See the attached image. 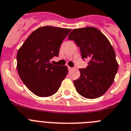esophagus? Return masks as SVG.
<instances>
[{"label":"esophagus","instance_id":"34e87169","mask_svg":"<svg viewBox=\"0 0 131 131\" xmlns=\"http://www.w3.org/2000/svg\"><path fill=\"white\" fill-rule=\"evenodd\" d=\"M68 69H69V71H70V70H72V69H72V67H68Z\"/></svg>","mask_w":131,"mask_h":131}]
</instances>
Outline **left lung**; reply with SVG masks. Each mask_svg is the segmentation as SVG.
I'll use <instances>...</instances> for the list:
<instances>
[{"label":"left lung","mask_w":131,"mask_h":131,"mask_svg":"<svg viewBox=\"0 0 131 131\" xmlns=\"http://www.w3.org/2000/svg\"><path fill=\"white\" fill-rule=\"evenodd\" d=\"M68 39L79 47L82 58L89 60L86 69H79L80 78L73 82L77 92L88 99L102 96L113 84L118 70L110 41L94 27L73 29Z\"/></svg>","instance_id":"left-lung-1"}]
</instances>
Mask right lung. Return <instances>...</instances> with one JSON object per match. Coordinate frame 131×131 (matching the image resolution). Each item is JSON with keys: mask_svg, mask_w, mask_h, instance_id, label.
<instances>
[{"mask_svg": "<svg viewBox=\"0 0 131 131\" xmlns=\"http://www.w3.org/2000/svg\"><path fill=\"white\" fill-rule=\"evenodd\" d=\"M70 29L43 26L33 31L17 53V70L26 87L39 97L57 92L68 73L67 66L54 65L62 41Z\"/></svg>", "mask_w": 131, "mask_h": 131, "instance_id": "obj_1", "label": "right lung"}]
</instances>
